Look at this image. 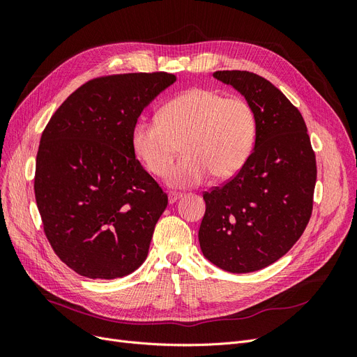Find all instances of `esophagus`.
I'll use <instances>...</instances> for the list:
<instances>
[{
    "instance_id": "esophagus-1",
    "label": "esophagus",
    "mask_w": 357,
    "mask_h": 357,
    "mask_svg": "<svg viewBox=\"0 0 357 357\" xmlns=\"http://www.w3.org/2000/svg\"><path fill=\"white\" fill-rule=\"evenodd\" d=\"M181 197H183L181 193H177V192H169V193H168V201H169V204H174V202H177Z\"/></svg>"
}]
</instances>
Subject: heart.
I'll use <instances>...</instances> for the list:
<instances>
[{"label":"heart","instance_id":"b5f03b06","mask_svg":"<svg viewBox=\"0 0 357 357\" xmlns=\"http://www.w3.org/2000/svg\"><path fill=\"white\" fill-rule=\"evenodd\" d=\"M256 116L247 101L219 91L193 88L160 107L158 119L139 117L131 131L135 158L155 176H165L181 143L183 159L169 171L174 188L201 185L213 174L234 177L250 156Z\"/></svg>","mask_w":357,"mask_h":357}]
</instances>
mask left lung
I'll list each match as a JSON object with an SVG mask.
<instances>
[{
	"instance_id": "left-lung-1",
	"label": "left lung",
	"mask_w": 357,
	"mask_h": 357,
	"mask_svg": "<svg viewBox=\"0 0 357 357\" xmlns=\"http://www.w3.org/2000/svg\"><path fill=\"white\" fill-rule=\"evenodd\" d=\"M256 116L252 155L234 178L204 193L198 238L205 259L252 273L283 257L311 218L317 168L304 117L284 93L248 71H215Z\"/></svg>"
}]
</instances>
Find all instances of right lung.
Instances as JSON below:
<instances>
[{"mask_svg":"<svg viewBox=\"0 0 357 357\" xmlns=\"http://www.w3.org/2000/svg\"><path fill=\"white\" fill-rule=\"evenodd\" d=\"M176 80L168 73L93 79L43 131L34 180L43 228L61 261L83 277H125L146 261L168 197L135 159L131 131Z\"/></svg>","mask_w":357,"mask_h":357,"instance_id":"right-lung-1","label":"right lung"}]
</instances>
